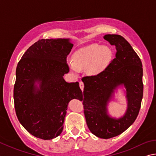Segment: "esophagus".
I'll list each match as a JSON object with an SVG mask.
<instances>
[{
    "label": "esophagus",
    "mask_w": 156,
    "mask_h": 156,
    "mask_svg": "<svg viewBox=\"0 0 156 156\" xmlns=\"http://www.w3.org/2000/svg\"><path fill=\"white\" fill-rule=\"evenodd\" d=\"M79 86H80V88L82 90H84V83H83V82L82 81L80 82V83H79Z\"/></svg>",
    "instance_id": "esophagus-1"
}]
</instances>
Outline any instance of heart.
<instances>
[{
	"label": "heart",
	"instance_id": "b5f03b06",
	"mask_svg": "<svg viewBox=\"0 0 156 156\" xmlns=\"http://www.w3.org/2000/svg\"><path fill=\"white\" fill-rule=\"evenodd\" d=\"M111 56L112 52L108 47L93 44L76 50L69 66L75 72L87 68L90 74L97 75L106 69Z\"/></svg>",
	"mask_w": 156,
	"mask_h": 156
}]
</instances>
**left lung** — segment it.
<instances>
[{"label": "left lung", "instance_id": "obj_1", "mask_svg": "<svg viewBox=\"0 0 156 156\" xmlns=\"http://www.w3.org/2000/svg\"><path fill=\"white\" fill-rule=\"evenodd\" d=\"M104 38L115 46V58L103 72L83 78L84 98L80 100L83 101L90 132L108 139L126 131L137 117L143 95V66L139 56L122 36L106 35ZM120 85L126 89L128 108L123 117L115 119L107 114V105Z\"/></svg>", "mask_w": 156, "mask_h": 156}]
</instances>
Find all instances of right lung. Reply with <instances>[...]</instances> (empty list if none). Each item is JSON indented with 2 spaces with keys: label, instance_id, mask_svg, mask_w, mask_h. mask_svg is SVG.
<instances>
[{
  "label": "right lung",
  "instance_id": "obj_1",
  "mask_svg": "<svg viewBox=\"0 0 156 156\" xmlns=\"http://www.w3.org/2000/svg\"><path fill=\"white\" fill-rule=\"evenodd\" d=\"M69 39H39L22 56L16 68L13 99L17 117L30 134L44 140L61 134L67 106L83 100L78 82L67 83Z\"/></svg>",
  "mask_w": 156,
  "mask_h": 156
}]
</instances>
